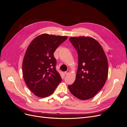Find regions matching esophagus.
Returning <instances> with one entry per match:
<instances>
[{
	"mask_svg": "<svg viewBox=\"0 0 127 127\" xmlns=\"http://www.w3.org/2000/svg\"><path fill=\"white\" fill-rule=\"evenodd\" d=\"M69 70H67L66 71L64 72V74H65V75H68V74H69Z\"/></svg>",
	"mask_w": 127,
	"mask_h": 127,
	"instance_id": "esophagus-1",
	"label": "esophagus"
}]
</instances>
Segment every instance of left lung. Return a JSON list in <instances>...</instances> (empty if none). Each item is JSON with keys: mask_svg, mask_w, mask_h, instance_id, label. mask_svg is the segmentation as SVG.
<instances>
[{"mask_svg": "<svg viewBox=\"0 0 127 127\" xmlns=\"http://www.w3.org/2000/svg\"><path fill=\"white\" fill-rule=\"evenodd\" d=\"M69 41L78 53V66L76 79L68 88L82 100L94 97L104 85L108 74V63L98 42L89 37H71Z\"/></svg>", "mask_w": 127, "mask_h": 127, "instance_id": "1", "label": "left lung"}]
</instances>
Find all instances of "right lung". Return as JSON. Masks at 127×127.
I'll use <instances>...</instances> for the list:
<instances>
[{"instance_id":"obj_1","label":"right lung","mask_w":127,"mask_h":127,"mask_svg":"<svg viewBox=\"0 0 127 127\" xmlns=\"http://www.w3.org/2000/svg\"><path fill=\"white\" fill-rule=\"evenodd\" d=\"M67 39V36L43 34L35 38L27 49L23 74L27 86L37 96L50 95L62 80L56 70L53 53Z\"/></svg>"}]
</instances>
